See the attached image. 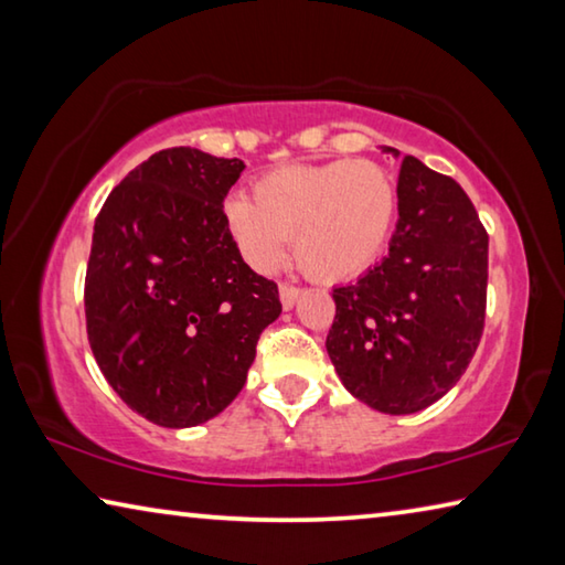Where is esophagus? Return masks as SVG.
<instances>
[{
  "instance_id": "1",
  "label": "esophagus",
  "mask_w": 565,
  "mask_h": 565,
  "mask_svg": "<svg viewBox=\"0 0 565 565\" xmlns=\"http://www.w3.org/2000/svg\"><path fill=\"white\" fill-rule=\"evenodd\" d=\"M279 296H281L284 309H294V303L299 301V296H301V289H299V286H294V284H281Z\"/></svg>"
}]
</instances>
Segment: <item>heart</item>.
<instances>
[{"label": "heart", "instance_id": "1", "mask_svg": "<svg viewBox=\"0 0 565 565\" xmlns=\"http://www.w3.org/2000/svg\"><path fill=\"white\" fill-rule=\"evenodd\" d=\"M396 206L388 169L371 159H337L271 171L254 184V199H228L224 218L238 254L254 269H276L294 238L296 262L306 274L339 281L381 254Z\"/></svg>", "mask_w": 565, "mask_h": 565}]
</instances>
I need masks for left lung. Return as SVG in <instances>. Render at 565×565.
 Segmentation results:
<instances>
[{
    "instance_id": "obj_1",
    "label": "left lung",
    "mask_w": 565,
    "mask_h": 565,
    "mask_svg": "<svg viewBox=\"0 0 565 565\" xmlns=\"http://www.w3.org/2000/svg\"><path fill=\"white\" fill-rule=\"evenodd\" d=\"M396 191L388 254L333 289L327 337L341 384L391 416L431 406L463 376L483 333L489 284V234L466 191L416 157L401 161Z\"/></svg>"
}]
</instances>
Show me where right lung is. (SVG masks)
<instances>
[{"instance_id":"add662e5","label":"right lung","mask_w":565,"mask_h":565,"mask_svg":"<svg viewBox=\"0 0 565 565\" xmlns=\"http://www.w3.org/2000/svg\"><path fill=\"white\" fill-rule=\"evenodd\" d=\"M242 171V159L191 147L157 151L94 222L89 347L124 404L157 426L222 414L281 313L276 284L248 269L226 228L224 199Z\"/></svg>"}]
</instances>
